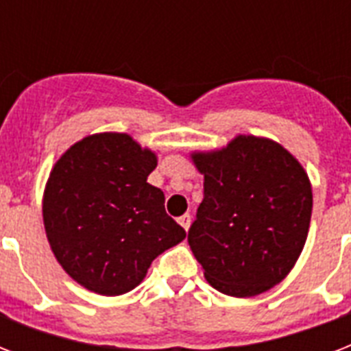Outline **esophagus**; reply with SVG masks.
<instances>
[{
    "label": "esophagus",
    "mask_w": 351,
    "mask_h": 351,
    "mask_svg": "<svg viewBox=\"0 0 351 351\" xmlns=\"http://www.w3.org/2000/svg\"><path fill=\"white\" fill-rule=\"evenodd\" d=\"M178 224L182 226V228H184V230H189V226H191V215L189 213H186V215H182L180 219H178Z\"/></svg>",
    "instance_id": "1"
}]
</instances>
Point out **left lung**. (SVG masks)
Returning <instances> with one entry per match:
<instances>
[{
	"label": "left lung",
	"instance_id": "obj_1",
	"mask_svg": "<svg viewBox=\"0 0 351 351\" xmlns=\"http://www.w3.org/2000/svg\"><path fill=\"white\" fill-rule=\"evenodd\" d=\"M191 158L204 175V200L187 242L204 277L231 297L271 289L306 244L313 208L306 171L280 143L251 134Z\"/></svg>",
	"mask_w": 351,
	"mask_h": 351
}]
</instances>
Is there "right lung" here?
<instances>
[{
	"instance_id": "add662e5",
	"label": "right lung",
	"mask_w": 351,
	"mask_h": 351,
	"mask_svg": "<svg viewBox=\"0 0 351 351\" xmlns=\"http://www.w3.org/2000/svg\"><path fill=\"white\" fill-rule=\"evenodd\" d=\"M156 154L125 132L85 136L62 154L43 193V224L62 267L84 288L114 297L186 239L147 176Z\"/></svg>"
}]
</instances>
